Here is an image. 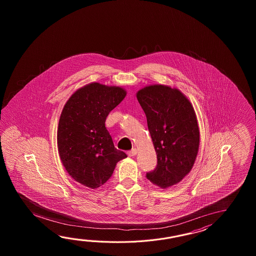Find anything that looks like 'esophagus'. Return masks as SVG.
Segmentation results:
<instances>
[{
  "instance_id": "1",
  "label": "esophagus",
  "mask_w": 256,
  "mask_h": 256,
  "mask_svg": "<svg viewBox=\"0 0 256 256\" xmlns=\"http://www.w3.org/2000/svg\"><path fill=\"white\" fill-rule=\"evenodd\" d=\"M137 152H138V151H137V149H136V148H134L132 150H130V151H129L127 154H128V156H136Z\"/></svg>"
}]
</instances>
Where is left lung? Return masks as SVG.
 <instances>
[{"label":"left lung","mask_w":256,"mask_h":256,"mask_svg":"<svg viewBox=\"0 0 256 256\" xmlns=\"http://www.w3.org/2000/svg\"><path fill=\"white\" fill-rule=\"evenodd\" d=\"M136 97L146 115L158 166L147 180L161 188L176 185L191 171L200 147V129L190 100L176 88L154 84Z\"/></svg>","instance_id":"left-lung-1"}]
</instances>
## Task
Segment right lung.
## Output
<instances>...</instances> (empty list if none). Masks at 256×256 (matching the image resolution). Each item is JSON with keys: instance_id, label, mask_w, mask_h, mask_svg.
Segmentation results:
<instances>
[{"instance_id": "right-lung-1", "label": "right lung", "mask_w": 256, "mask_h": 256, "mask_svg": "<svg viewBox=\"0 0 256 256\" xmlns=\"http://www.w3.org/2000/svg\"><path fill=\"white\" fill-rule=\"evenodd\" d=\"M126 90L92 82L76 90L66 102L58 127L61 162L73 180L98 188L127 158L117 150L105 127L110 112L126 98Z\"/></svg>"}]
</instances>
